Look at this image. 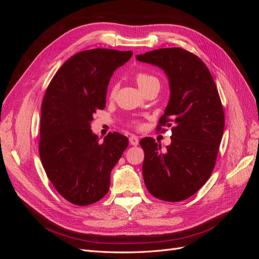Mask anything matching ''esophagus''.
Wrapping results in <instances>:
<instances>
[{"instance_id": "1", "label": "esophagus", "mask_w": 259, "mask_h": 259, "mask_svg": "<svg viewBox=\"0 0 259 259\" xmlns=\"http://www.w3.org/2000/svg\"><path fill=\"white\" fill-rule=\"evenodd\" d=\"M130 144L132 145V146H137L138 144H139V140H138V137H136V136H131L130 137Z\"/></svg>"}]
</instances>
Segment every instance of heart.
Instances as JSON below:
<instances>
[{"label": "heart", "mask_w": 259, "mask_h": 259, "mask_svg": "<svg viewBox=\"0 0 259 259\" xmlns=\"http://www.w3.org/2000/svg\"><path fill=\"white\" fill-rule=\"evenodd\" d=\"M136 81H137V84H138L139 89H140V88H143V86H145L146 84H148L149 82L158 81V80H156L154 76H152V75H150V74L140 72V73H138V74L136 75ZM115 93H116V86H112L111 91H110V96L113 97V96L115 95ZM134 124L136 125V126H139V123H138V122H134Z\"/></svg>", "instance_id": "obj_1"}]
</instances>
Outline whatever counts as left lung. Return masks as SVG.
<instances>
[{
  "mask_svg": "<svg viewBox=\"0 0 259 259\" xmlns=\"http://www.w3.org/2000/svg\"><path fill=\"white\" fill-rule=\"evenodd\" d=\"M158 66L168 77L170 97L156 130L171 126L166 151L151 137L140 140L145 151L143 175L148 191L167 202L190 198L214 169L225 114L213 76L198 56L179 48L159 49L136 56Z\"/></svg>",
  "mask_w": 259,
  "mask_h": 259,
  "instance_id": "1",
  "label": "left lung"
}]
</instances>
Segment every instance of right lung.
<instances>
[{
	"label": "right lung",
	"instance_id": "right-lung-1",
	"mask_svg": "<svg viewBox=\"0 0 259 259\" xmlns=\"http://www.w3.org/2000/svg\"><path fill=\"white\" fill-rule=\"evenodd\" d=\"M132 55L108 49L77 53L60 67L45 92L38 152L55 189L72 204L90 205L105 197L111 170L127 148V137L116 132L100 143L91 122L106 107L113 72Z\"/></svg>",
	"mask_w": 259,
	"mask_h": 259
}]
</instances>
